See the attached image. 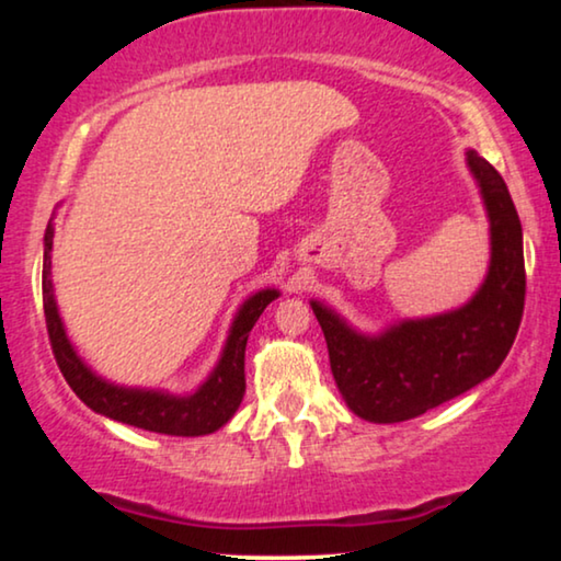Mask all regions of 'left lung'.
Instances as JSON below:
<instances>
[{
    "label": "left lung",
    "instance_id": "8db88e82",
    "mask_svg": "<svg viewBox=\"0 0 561 561\" xmlns=\"http://www.w3.org/2000/svg\"><path fill=\"white\" fill-rule=\"evenodd\" d=\"M490 217L488 278L462 309L403 321L363 336L327 306L311 301L324 332L336 388L357 416L375 424L416 419L490 378L513 347L526 301L524 234L503 175L467 152Z\"/></svg>",
    "mask_w": 561,
    "mask_h": 561
}]
</instances>
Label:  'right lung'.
Wrapping results in <instances>:
<instances>
[{"label": "right lung", "mask_w": 561, "mask_h": 561, "mask_svg": "<svg viewBox=\"0 0 561 561\" xmlns=\"http://www.w3.org/2000/svg\"><path fill=\"white\" fill-rule=\"evenodd\" d=\"M50 250H53V227L45 229V257H43V311L48 340L56 355V363L64 378L76 396L89 405L91 411L104 413L122 424L145 428V432L171 434V436H202L217 432L225 426L234 411L240 409L244 396V347L248 336L265 311V306L278 298V290H260L242 304L237 313L232 332H229L227 347L211 378L188 398H175L156 390L119 388L102 378H96L76 355L71 342L60 324L56 298H53L50 283Z\"/></svg>", "instance_id": "obj_1"}]
</instances>
